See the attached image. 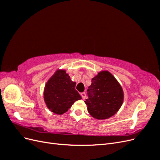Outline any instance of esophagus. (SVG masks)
<instances>
[{
    "mask_svg": "<svg viewBox=\"0 0 160 160\" xmlns=\"http://www.w3.org/2000/svg\"><path fill=\"white\" fill-rule=\"evenodd\" d=\"M81 96L82 99H85V98H86V93H85V92H83V93H81Z\"/></svg>",
    "mask_w": 160,
    "mask_h": 160,
    "instance_id": "34e87169",
    "label": "esophagus"
}]
</instances>
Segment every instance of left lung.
Masks as SVG:
<instances>
[{
	"label": "left lung",
	"mask_w": 160,
	"mask_h": 160,
	"mask_svg": "<svg viewBox=\"0 0 160 160\" xmlns=\"http://www.w3.org/2000/svg\"><path fill=\"white\" fill-rule=\"evenodd\" d=\"M85 101L89 114L98 119H108L119 109L123 93L118 81L108 71H102L91 80Z\"/></svg>",
	"instance_id": "obj_1"
}]
</instances>
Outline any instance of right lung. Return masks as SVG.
Listing matches in <instances>:
<instances>
[{
	"instance_id": "right-lung-1",
	"label": "right lung",
	"mask_w": 160,
	"mask_h": 160,
	"mask_svg": "<svg viewBox=\"0 0 160 160\" xmlns=\"http://www.w3.org/2000/svg\"><path fill=\"white\" fill-rule=\"evenodd\" d=\"M75 85L65 71H58L45 88L44 98L48 108L59 115L67 111L75 101L81 99L75 89Z\"/></svg>"
}]
</instances>
